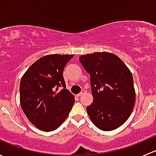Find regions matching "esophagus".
<instances>
[{
  "label": "esophagus",
  "mask_w": 156,
  "mask_h": 156,
  "mask_svg": "<svg viewBox=\"0 0 156 156\" xmlns=\"http://www.w3.org/2000/svg\"><path fill=\"white\" fill-rule=\"evenodd\" d=\"M85 93H86L85 90H82L81 93H79V94H78V97H81V96H83L84 94H85Z\"/></svg>",
  "instance_id": "obj_1"
}]
</instances>
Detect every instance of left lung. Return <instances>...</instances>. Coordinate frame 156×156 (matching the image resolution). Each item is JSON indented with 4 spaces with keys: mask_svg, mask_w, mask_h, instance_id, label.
Instances as JSON below:
<instances>
[{
    "mask_svg": "<svg viewBox=\"0 0 156 156\" xmlns=\"http://www.w3.org/2000/svg\"><path fill=\"white\" fill-rule=\"evenodd\" d=\"M79 61L90 76L94 100L87 112L91 122L105 131L122 126L136 101L130 69L119 56L108 52L82 55Z\"/></svg>",
    "mask_w": 156,
    "mask_h": 156,
    "instance_id": "1",
    "label": "left lung"
}]
</instances>
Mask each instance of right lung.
<instances>
[{"instance_id": "right-lung-1", "label": "right lung", "mask_w": 156, "mask_h": 156, "mask_svg": "<svg viewBox=\"0 0 156 156\" xmlns=\"http://www.w3.org/2000/svg\"><path fill=\"white\" fill-rule=\"evenodd\" d=\"M73 54H50L34 62L23 75L20 100L27 119L37 129L52 131L68 117L75 97L66 89L62 72ZM62 86L64 89L58 90Z\"/></svg>"}]
</instances>
